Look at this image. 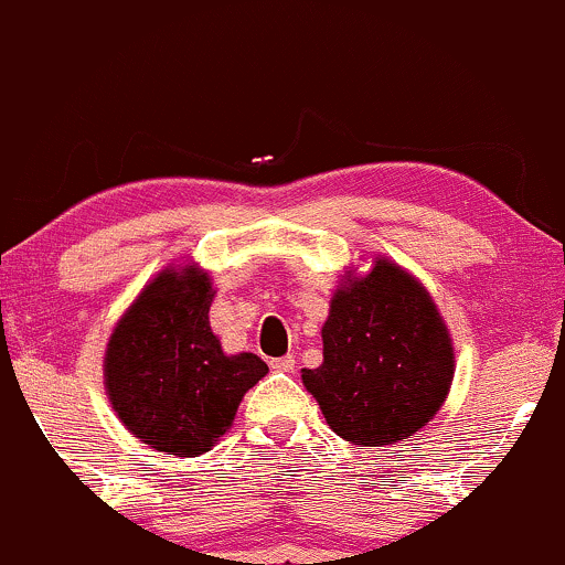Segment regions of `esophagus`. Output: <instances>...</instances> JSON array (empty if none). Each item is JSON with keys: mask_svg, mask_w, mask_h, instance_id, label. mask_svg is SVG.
<instances>
[{"mask_svg": "<svg viewBox=\"0 0 565 565\" xmlns=\"http://www.w3.org/2000/svg\"><path fill=\"white\" fill-rule=\"evenodd\" d=\"M271 369H275V372H294V369H296V358L294 355L275 358V361H271Z\"/></svg>", "mask_w": 565, "mask_h": 565, "instance_id": "1", "label": "esophagus"}]
</instances>
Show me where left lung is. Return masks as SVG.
<instances>
[{
    "mask_svg": "<svg viewBox=\"0 0 565 565\" xmlns=\"http://www.w3.org/2000/svg\"><path fill=\"white\" fill-rule=\"evenodd\" d=\"M323 363L301 382L331 430L358 447L415 436L447 402L455 377L450 329L426 285L396 260L350 266L331 296Z\"/></svg>",
    "mask_w": 565,
    "mask_h": 565,
    "instance_id": "1",
    "label": "left lung"
}]
</instances>
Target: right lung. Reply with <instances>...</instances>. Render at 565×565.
<instances>
[{
	"mask_svg": "<svg viewBox=\"0 0 565 565\" xmlns=\"http://www.w3.org/2000/svg\"><path fill=\"white\" fill-rule=\"evenodd\" d=\"M212 277L169 264L126 307L105 350V393L142 445L196 458L232 428L242 398L269 372L253 353H226L210 326Z\"/></svg>",
	"mask_w": 565,
	"mask_h": 565,
	"instance_id": "obj_1",
	"label": "right lung"
}]
</instances>
